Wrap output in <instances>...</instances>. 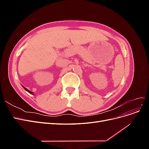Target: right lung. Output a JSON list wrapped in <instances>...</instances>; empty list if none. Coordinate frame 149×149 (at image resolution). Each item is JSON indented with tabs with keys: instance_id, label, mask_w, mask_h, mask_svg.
<instances>
[{
	"instance_id": "1",
	"label": "right lung",
	"mask_w": 149,
	"mask_h": 149,
	"mask_svg": "<svg viewBox=\"0 0 149 149\" xmlns=\"http://www.w3.org/2000/svg\"><path fill=\"white\" fill-rule=\"evenodd\" d=\"M22 87H23V88H24V89H25V91H27V92H29V93H30V94H33V92H31V91H29V89H26V88H25V87H24V86H22Z\"/></svg>"
}]
</instances>
